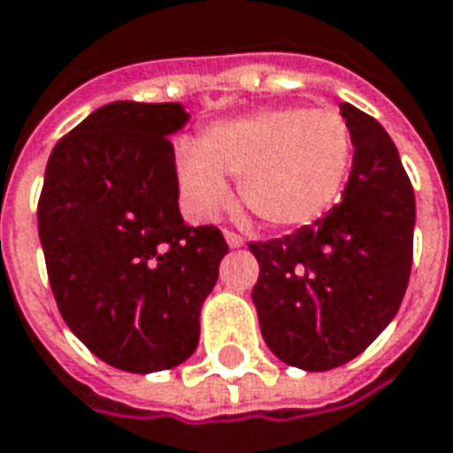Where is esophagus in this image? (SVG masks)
<instances>
[{
	"mask_svg": "<svg viewBox=\"0 0 453 453\" xmlns=\"http://www.w3.org/2000/svg\"><path fill=\"white\" fill-rule=\"evenodd\" d=\"M224 239H226V244L232 246V249H239V246H244V236H239V234L232 232V229H226V232H224Z\"/></svg>",
	"mask_w": 453,
	"mask_h": 453,
	"instance_id": "34e87169",
	"label": "esophagus"
}]
</instances>
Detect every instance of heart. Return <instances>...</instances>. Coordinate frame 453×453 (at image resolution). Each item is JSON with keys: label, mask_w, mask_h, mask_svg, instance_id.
Here are the masks:
<instances>
[{"label": "heart", "mask_w": 453, "mask_h": 453, "mask_svg": "<svg viewBox=\"0 0 453 453\" xmlns=\"http://www.w3.org/2000/svg\"><path fill=\"white\" fill-rule=\"evenodd\" d=\"M352 130L333 108L280 105L221 120L196 145H180L177 177L199 217L229 204L224 177L239 180L246 209L273 229L326 217L348 182Z\"/></svg>", "instance_id": "1"}]
</instances>
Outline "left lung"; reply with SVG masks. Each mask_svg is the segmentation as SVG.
<instances>
[{"instance_id": "obj_1", "label": "left lung", "mask_w": 453, "mask_h": 453, "mask_svg": "<svg viewBox=\"0 0 453 453\" xmlns=\"http://www.w3.org/2000/svg\"><path fill=\"white\" fill-rule=\"evenodd\" d=\"M355 155L335 207L316 224L251 242V291L261 335L286 365L323 372L345 365L397 316L411 273L414 189L372 115L342 103Z\"/></svg>"}]
</instances>
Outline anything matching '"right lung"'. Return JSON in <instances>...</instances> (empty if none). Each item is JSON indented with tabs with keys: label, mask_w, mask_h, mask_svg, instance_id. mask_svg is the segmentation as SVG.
Segmentation results:
<instances>
[{
	"label": "right lung",
	"mask_w": 453,
	"mask_h": 453,
	"mask_svg": "<svg viewBox=\"0 0 453 453\" xmlns=\"http://www.w3.org/2000/svg\"><path fill=\"white\" fill-rule=\"evenodd\" d=\"M180 103H108L56 142L39 239L58 313L103 363L160 372L185 363L229 251L219 226L177 207L170 135Z\"/></svg>",
	"instance_id": "right-lung-1"
}]
</instances>
